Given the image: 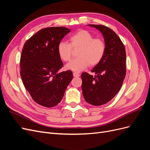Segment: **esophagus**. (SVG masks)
<instances>
[{
    "instance_id": "1",
    "label": "esophagus",
    "mask_w": 150,
    "mask_h": 150,
    "mask_svg": "<svg viewBox=\"0 0 150 150\" xmlns=\"http://www.w3.org/2000/svg\"><path fill=\"white\" fill-rule=\"evenodd\" d=\"M73 76L74 77H79L80 74L79 73H77V72H73Z\"/></svg>"
}]
</instances>
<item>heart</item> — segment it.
<instances>
[{
    "label": "heart",
    "instance_id": "obj_1",
    "mask_svg": "<svg viewBox=\"0 0 150 150\" xmlns=\"http://www.w3.org/2000/svg\"><path fill=\"white\" fill-rule=\"evenodd\" d=\"M70 43L61 41L57 45V54L64 62L70 61L72 49H79L77 57L66 66V69L75 72L82 71L89 65L94 66L101 62L106 52V46L104 40L94 38L89 31L81 30L69 38Z\"/></svg>",
    "mask_w": 150,
    "mask_h": 150
}]
</instances>
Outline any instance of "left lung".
<instances>
[{
	"label": "left lung",
	"instance_id": "8db88e82",
	"mask_svg": "<svg viewBox=\"0 0 150 150\" xmlns=\"http://www.w3.org/2000/svg\"><path fill=\"white\" fill-rule=\"evenodd\" d=\"M103 34L106 52L101 62L91 70L81 74L82 91L85 101L93 106L106 104L121 88L126 76V51L123 43L114 31L103 25L89 24Z\"/></svg>",
	"mask_w": 150,
	"mask_h": 150
}]
</instances>
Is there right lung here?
<instances>
[{
    "instance_id": "obj_1",
    "label": "right lung",
    "mask_w": 150,
    "mask_h": 150,
    "mask_svg": "<svg viewBox=\"0 0 150 150\" xmlns=\"http://www.w3.org/2000/svg\"><path fill=\"white\" fill-rule=\"evenodd\" d=\"M70 32L64 27L39 30L25 42L21 59V76L33 100L46 108L56 106L64 96L71 81V71L59 72L63 63L57 45Z\"/></svg>"
}]
</instances>
